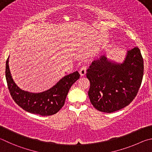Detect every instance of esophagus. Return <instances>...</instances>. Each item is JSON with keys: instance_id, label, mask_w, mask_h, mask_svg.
Masks as SVG:
<instances>
[{"instance_id": "1", "label": "esophagus", "mask_w": 152, "mask_h": 152, "mask_svg": "<svg viewBox=\"0 0 152 152\" xmlns=\"http://www.w3.org/2000/svg\"><path fill=\"white\" fill-rule=\"evenodd\" d=\"M86 66H83L81 68L80 70H79V74L81 75V76H84L86 74Z\"/></svg>"}]
</instances>
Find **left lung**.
<instances>
[{"label":"left lung","mask_w":152,"mask_h":152,"mask_svg":"<svg viewBox=\"0 0 152 152\" xmlns=\"http://www.w3.org/2000/svg\"><path fill=\"white\" fill-rule=\"evenodd\" d=\"M90 82L88 95L98 111L112 113L130 104L142 82L143 60L138 47L127 51L122 63L105 55L93 61L87 71Z\"/></svg>","instance_id":"1"}]
</instances>
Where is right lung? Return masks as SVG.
Wrapping results in <instances>:
<instances>
[{"label":"right lung","instance_id":"1","mask_svg":"<svg viewBox=\"0 0 152 152\" xmlns=\"http://www.w3.org/2000/svg\"><path fill=\"white\" fill-rule=\"evenodd\" d=\"M9 58L8 57L6 62L5 74L10 94L18 106L31 113L42 116L57 113L65 104L72 85L80 77L78 71H75L65 75L47 91L38 94L28 92L20 89L13 81L9 69Z\"/></svg>","mask_w":152,"mask_h":152}]
</instances>
